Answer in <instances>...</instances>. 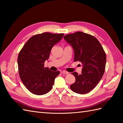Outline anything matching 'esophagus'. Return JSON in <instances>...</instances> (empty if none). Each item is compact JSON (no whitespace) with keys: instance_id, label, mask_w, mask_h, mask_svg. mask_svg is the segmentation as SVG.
Segmentation results:
<instances>
[{"instance_id":"1","label":"esophagus","mask_w":123,"mask_h":123,"mask_svg":"<svg viewBox=\"0 0 123 123\" xmlns=\"http://www.w3.org/2000/svg\"><path fill=\"white\" fill-rule=\"evenodd\" d=\"M62 72L63 73V74H69V72H68L67 71H65V70H64V71H62Z\"/></svg>"}]
</instances>
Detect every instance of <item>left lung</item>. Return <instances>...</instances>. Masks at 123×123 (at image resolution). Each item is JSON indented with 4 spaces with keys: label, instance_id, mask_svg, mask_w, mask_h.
Here are the masks:
<instances>
[{
    "label": "left lung",
    "instance_id": "obj_1",
    "mask_svg": "<svg viewBox=\"0 0 123 123\" xmlns=\"http://www.w3.org/2000/svg\"><path fill=\"white\" fill-rule=\"evenodd\" d=\"M64 39L74 49L75 62L82 63L81 74L72 73L75 81L70 86L74 92L85 94L95 88L103 77L105 70L106 55L95 37L82 32L69 34Z\"/></svg>",
    "mask_w": 123,
    "mask_h": 123
}]
</instances>
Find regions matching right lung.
Masks as SVG:
<instances>
[{"mask_svg": "<svg viewBox=\"0 0 123 123\" xmlns=\"http://www.w3.org/2000/svg\"><path fill=\"white\" fill-rule=\"evenodd\" d=\"M64 34L43 33L32 36L25 44L18 56L20 79L31 92L43 95L51 90L60 71H52L44 67L51 50L61 41Z\"/></svg>", "mask_w": 123, "mask_h": 123, "instance_id": "right-lung-1", "label": "right lung"}]
</instances>
